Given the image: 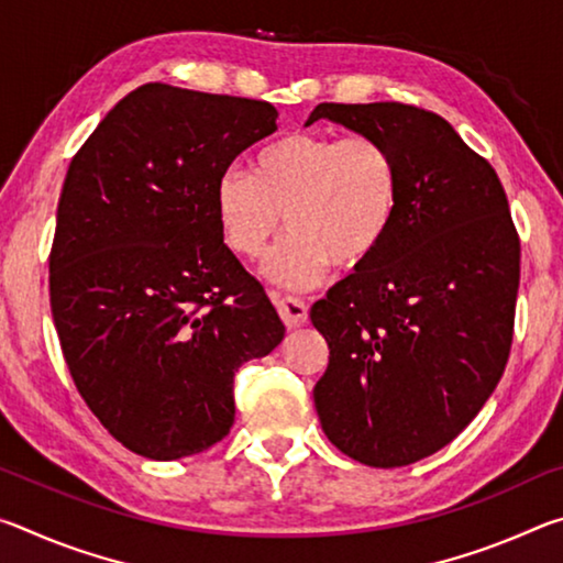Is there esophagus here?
I'll return each mask as SVG.
<instances>
[{
    "label": "esophagus",
    "instance_id": "1",
    "mask_svg": "<svg viewBox=\"0 0 563 563\" xmlns=\"http://www.w3.org/2000/svg\"><path fill=\"white\" fill-rule=\"evenodd\" d=\"M271 300L278 308L283 322L288 328H300L308 322V305H305L300 298H292V295H280V292H271Z\"/></svg>",
    "mask_w": 563,
    "mask_h": 563
}]
</instances>
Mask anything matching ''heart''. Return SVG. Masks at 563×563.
<instances>
[{
	"label": "heart",
	"mask_w": 563,
	"mask_h": 563,
	"mask_svg": "<svg viewBox=\"0 0 563 563\" xmlns=\"http://www.w3.org/2000/svg\"><path fill=\"white\" fill-rule=\"evenodd\" d=\"M399 166L385 141L295 131L271 141L253 161V176L225 168L213 188L223 243L258 258L278 235H290L265 261V275L290 290H308L330 265L357 268L373 258L395 223Z\"/></svg>",
	"instance_id": "obj_1"
}]
</instances>
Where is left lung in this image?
Instances as JSON below:
<instances>
[{"instance_id":"left-lung-1","label":"left lung","mask_w":563,"mask_h":563,"mask_svg":"<svg viewBox=\"0 0 563 563\" xmlns=\"http://www.w3.org/2000/svg\"><path fill=\"white\" fill-rule=\"evenodd\" d=\"M318 119L375 136L399 166L385 243L318 300L330 362L312 397L322 432L367 466H405L472 422L507 367L519 235L487 158L432 111L318 103Z\"/></svg>"}]
</instances>
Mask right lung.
Masks as SVG:
<instances>
[{
  "mask_svg": "<svg viewBox=\"0 0 563 563\" xmlns=\"http://www.w3.org/2000/svg\"><path fill=\"white\" fill-rule=\"evenodd\" d=\"M275 119L268 101L144 84L66 170L49 255L54 325L84 402L148 460L221 442L238 367L285 335L213 211L218 176Z\"/></svg>",
  "mask_w": 563,
  "mask_h": 563,
  "instance_id": "add662e5",
  "label": "right lung"
}]
</instances>
